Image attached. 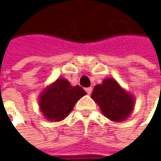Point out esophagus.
I'll list each match as a JSON object with an SVG mask.
<instances>
[{
    "mask_svg": "<svg viewBox=\"0 0 161 161\" xmlns=\"http://www.w3.org/2000/svg\"><path fill=\"white\" fill-rule=\"evenodd\" d=\"M86 92H87V93H88V94H91V93H92V87L87 88V89H86Z\"/></svg>",
    "mask_w": 161,
    "mask_h": 161,
    "instance_id": "34e87169",
    "label": "esophagus"
}]
</instances>
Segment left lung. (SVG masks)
Here are the masks:
<instances>
[{"mask_svg": "<svg viewBox=\"0 0 161 161\" xmlns=\"http://www.w3.org/2000/svg\"><path fill=\"white\" fill-rule=\"evenodd\" d=\"M92 98L99 105L102 114L114 122L127 119L135 106L133 95L113 78H106L102 84L96 85Z\"/></svg>", "mask_w": 161, "mask_h": 161, "instance_id": "8db88e82", "label": "left lung"}]
</instances>
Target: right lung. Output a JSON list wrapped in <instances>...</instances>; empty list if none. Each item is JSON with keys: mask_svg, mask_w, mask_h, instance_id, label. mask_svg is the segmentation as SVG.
Instances as JSON below:
<instances>
[{"mask_svg": "<svg viewBox=\"0 0 161 161\" xmlns=\"http://www.w3.org/2000/svg\"><path fill=\"white\" fill-rule=\"evenodd\" d=\"M86 94L80 86L73 87L67 79L58 78L40 94V110L47 120L61 121L72 111L75 103Z\"/></svg>", "mask_w": 161, "mask_h": 161, "instance_id": "obj_1", "label": "right lung"}]
</instances>
